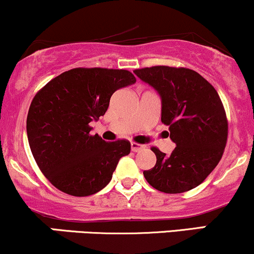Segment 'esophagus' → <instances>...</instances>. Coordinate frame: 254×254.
Masks as SVG:
<instances>
[{
    "label": "esophagus",
    "instance_id": "1",
    "mask_svg": "<svg viewBox=\"0 0 254 254\" xmlns=\"http://www.w3.org/2000/svg\"><path fill=\"white\" fill-rule=\"evenodd\" d=\"M130 148H132L133 152H139L140 150H142V148H145V145H141V144H138V142H132L130 144Z\"/></svg>",
    "mask_w": 254,
    "mask_h": 254
}]
</instances>
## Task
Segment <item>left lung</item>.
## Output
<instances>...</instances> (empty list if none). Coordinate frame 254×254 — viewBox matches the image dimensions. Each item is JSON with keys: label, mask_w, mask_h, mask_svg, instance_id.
I'll use <instances>...</instances> for the list:
<instances>
[{"label": "left lung", "mask_w": 254, "mask_h": 254, "mask_svg": "<svg viewBox=\"0 0 254 254\" xmlns=\"http://www.w3.org/2000/svg\"><path fill=\"white\" fill-rule=\"evenodd\" d=\"M134 73L162 97V122L176 144L170 156L151 147L157 157L144 171L148 184L165 193L189 191L203 182L221 160L228 120L221 98L198 72L187 67L157 65Z\"/></svg>", "instance_id": "obj_1"}]
</instances>
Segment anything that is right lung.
I'll list each match as a JSON object with an SVG mask.
<instances>
[{"instance_id": "add662e5", "label": "right lung", "mask_w": 254, "mask_h": 254, "mask_svg": "<svg viewBox=\"0 0 254 254\" xmlns=\"http://www.w3.org/2000/svg\"><path fill=\"white\" fill-rule=\"evenodd\" d=\"M128 70L76 67L51 79L33 98L27 136L39 169L53 187L83 197L102 190L121 157L126 139L104 141L89 124L104 115L112 95L135 83Z\"/></svg>"}]
</instances>
